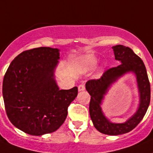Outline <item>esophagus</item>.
I'll list each match as a JSON object with an SVG mask.
<instances>
[{"mask_svg": "<svg viewBox=\"0 0 153 153\" xmlns=\"http://www.w3.org/2000/svg\"><path fill=\"white\" fill-rule=\"evenodd\" d=\"M85 89V86L84 84H80L79 85V91H84Z\"/></svg>", "mask_w": 153, "mask_h": 153, "instance_id": "esophagus-1", "label": "esophagus"}]
</instances>
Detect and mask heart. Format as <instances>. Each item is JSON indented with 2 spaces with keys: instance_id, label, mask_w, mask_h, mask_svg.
<instances>
[{
  "instance_id": "b5f03b06",
  "label": "heart",
  "mask_w": 153,
  "mask_h": 153,
  "mask_svg": "<svg viewBox=\"0 0 153 153\" xmlns=\"http://www.w3.org/2000/svg\"><path fill=\"white\" fill-rule=\"evenodd\" d=\"M97 63V59L92 55H86L82 57L79 61V68L81 71L85 72L93 68Z\"/></svg>"
}]
</instances>
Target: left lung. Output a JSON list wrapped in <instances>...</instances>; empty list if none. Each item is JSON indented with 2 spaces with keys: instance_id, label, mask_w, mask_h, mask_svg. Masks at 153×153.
I'll return each mask as SVG.
<instances>
[{
  "instance_id": "obj_1",
  "label": "left lung",
  "mask_w": 153,
  "mask_h": 153,
  "mask_svg": "<svg viewBox=\"0 0 153 153\" xmlns=\"http://www.w3.org/2000/svg\"><path fill=\"white\" fill-rule=\"evenodd\" d=\"M113 49L115 59L121 64L105 71L100 79L88 80L85 84V88L91 96L89 114L95 128L102 134L118 135L133 130L143 119L149 106L151 89L146 66L142 59L131 49L123 45H116ZM129 71L134 72L137 78L140 93V106L136 114L125 123H111L102 114L101 102L111 83L118 76Z\"/></svg>"
}]
</instances>
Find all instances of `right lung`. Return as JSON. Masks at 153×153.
Wrapping results in <instances>:
<instances>
[{"mask_svg":"<svg viewBox=\"0 0 153 153\" xmlns=\"http://www.w3.org/2000/svg\"><path fill=\"white\" fill-rule=\"evenodd\" d=\"M59 50L38 47L11 61L3 80L4 102L11 124L32 135L57 131L65 122L78 88L60 90L54 80Z\"/></svg>","mask_w":153,"mask_h":153,"instance_id":"1","label":"right lung"}]
</instances>
